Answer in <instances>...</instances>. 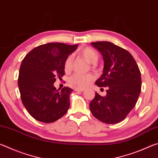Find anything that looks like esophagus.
I'll return each mask as SVG.
<instances>
[{"label":"esophagus","instance_id":"esophagus-1","mask_svg":"<svg viewBox=\"0 0 158 158\" xmlns=\"http://www.w3.org/2000/svg\"><path fill=\"white\" fill-rule=\"evenodd\" d=\"M74 90H76V91H81V92H84L85 91V89H84V88H75L74 89Z\"/></svg>","mask_w":158,"mask_h":158}]
</instances>
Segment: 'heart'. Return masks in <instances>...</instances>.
I'll use <instances>...</instances> for the list:
<instances>
[{
	"label": "heart",
	"mask_w": 158,
	"mask_h": 158,
	"mask_svg": "<svg viewBox=\"0 0 158 158\" xmlns=\"http://www.w3.org/2000/svg\"><path fill=\"white\" fill-rule=\"evenodd\" d=\"M79 53L88 62L90 63L95 64L98 60V54L97 52L92 48L84 47L79 50ZM73 62V56L72 55L66 58L64 63V69L65 71L69 72L72 69ZM93 80V77L91 74H75L71 77L69 79V81L74 86L76 87H86L89 85Z\"/></svg>",
	"instance_id": "1"
}]
</instances>
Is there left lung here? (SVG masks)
<instances>
[{
    "label": "left lung",
    "mask_w": 158,
    "mask_h": 158,
    "mask_svg": "<svg viewBox=\"0 0 158 158\" xmlns=\"http://www.w3.org/2000/svg\"><path fill=\"white\" fill-rule=\"evenodd\" d=\"M104 60L103 73L96 80L99 87H108L102 97L96 92L90 110L107 124L122 121L135 107L141 88V73L131 53L109 42H92Z\"/></svg>",
    "instance_id": "1"
}]
</instances>
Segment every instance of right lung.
Returning <instances> with one entry per match:
<instances>
[{
	"mask_svg": "<svg viewBox=\"0 0 158 158\" xmlns=\"http://www.w3.org/2000/svg\"><path fill=\"white\" fill-rule=\"evenodd\" d=\"M78 44L47 43L31 50L21 62L18 78L21 99L26 110L37 121L50 123L69 108L73 89L59 90L53 85L65 74L64 63Z\"/></svg>",
	"mask_w": 158,
	"mask_h": 158,
	"instance_id": "right-lung-1",
	"label": "right lung"
}]
</instances>
